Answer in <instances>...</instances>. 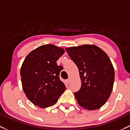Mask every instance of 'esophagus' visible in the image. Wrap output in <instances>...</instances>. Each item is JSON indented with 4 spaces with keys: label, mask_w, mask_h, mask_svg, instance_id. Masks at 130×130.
<instances>
[{
    "label": "esophagus",
    "mask_w": 130,
    "mask_h": 130,
    "mask_svg": "<svg viewBox=\"0 0 130 130\" xmlns=\"http://www.w3.org/2000/svg\"><path fill=\"white\" fill-rule=\"evenodd\" d=\"M70 82V78L68 79V80H65V83H66L67 84H69Z\"/></svg>",
    "instance_id": "34e87169"
}]
</instances>
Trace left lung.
I'll use <instances>...</instances> for the list:
<instances>
[{"label": "left lung", "mask_w": 130, "mask_h": 130, "mask_svg": "<svg viewBox=\"0 0 130 130\" xmlns=\"http://www.w3.org/2000/svg\"><path fill=\"white\" fill-rule=\"evenodd\" d=\"M78 69L81 88L74 95L81 106L89 110L100 108L110 97L115 72L108 56L94 45L65 48Z\"/></svg>", "instance_id": "1"}]
</instances>
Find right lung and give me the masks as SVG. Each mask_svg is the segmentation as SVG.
<instances>
[{"label":"right lung","mask_w":130,"mask_h":130,"mask_svg":"<svg viewBox=\"0 0 130 130\" xmlns=\"http://www.w3.org/2000/svg\"><path fill=\"white\" fill-rule=\"evenodd\" d=\"M64 50L52 44L42 45L26 57L20 69L22 88L35 105L47 108L54 105L66 89L60 80L62 70L57 61Z\"/></svg>","instance_id":"right-lung-1"}]
</instances>
